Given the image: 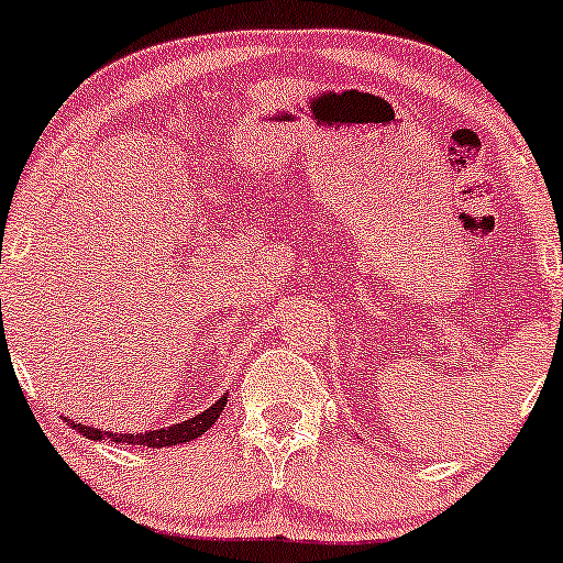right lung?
Listing matches in <instances>:
<instances>
[{"mask_svg": "<svg viewBox=\"0 0 563 563\" xmlns=\"http://www.w3.org/2000/svg\"><path fill=\"white\" fill-rule=\"evenodd\" d=\"M225 405H228V397L222 395L220 400L211 405V408L203 410V413L192 416V419L183 421V424H174L166 429H150V432H136V434H112V432H107V429L75 424V421H69V424H71V429H77V432L88 440H114V443L147 445V449H166V445L190 443V440L201 438V434L207 432V429L214 424L217 419H220V413L225 410Z\"/></svg>", "mask_w": 563, "mask_h": 563, "instance_id": "add662e5", "label": "right lung"}]
</instances>
